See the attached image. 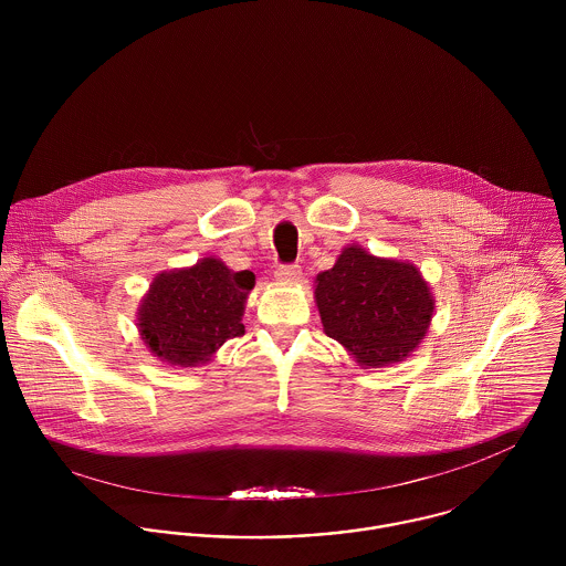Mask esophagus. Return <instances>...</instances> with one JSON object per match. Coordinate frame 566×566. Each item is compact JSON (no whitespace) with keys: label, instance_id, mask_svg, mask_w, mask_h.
Here are the masks:
<instances>
[{"label":"esophagus","instance_id":"1","mask_svg":"<svg viewBox=\"0 0 566 566\" xmlns=\"http://www.w3.org/2000/svg\"><path fill=\"white\" fill-rule=\"evenodd\" d=\"M301 274H303L301 265H279L274 272L276 281H281V283H296L301 279Z\"/></svg>","mask_w":566,"mask_h":566}]
</instances>
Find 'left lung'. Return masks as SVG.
<instances>
[{"mask_svg": "<svg viewBox=\"0 0 566 566\" xmlns=\"http://www.w3.org/2000/svg\"><path fill=\"white\" fill-rule=\"evenodd\" d=\"M316 307L324 333L361 368L403 361L433 318L436 298L420 270L401 259L346 245L331 270L316 276Z\"/></svg>", "mask_w": 566, "mask_h": 566, "instance_id": "8db88e82", "label": "left lung"}]
</instances>
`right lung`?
Returning a JSON list of instances; mask_svg holds the SVG:
<instances>
[{
  "label": "right lung",
  "instance_id": "1",
  "mask_svg": "<svg viewBox=\"0 0 566 566\" xmlns=\"http://www.w3.org/2000/svg\"><path fill=\"white\" fill-rule=\"evenodd\" d=\"M252 287L250 270L235 272L216 256L161 272L139 303V335L169 366H205L224 342L243 335V310Z\"/></svg>",
  "mask_w": 566,
  "mask_h": 566
}]
</instances>
